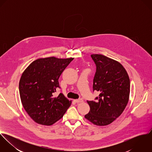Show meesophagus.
Segmentation results:
<instances>
[{
    "label": "esophagus",
    "mask_w": 152,
    "mask_h": 152,
    "mask_svg": "<svg viewBox=\"0 0 152 152\" xmlns=\"http://www.w3.org/2000/svg\"><path fill=\"white\" fill-rule=\"evenodd\" d=\"M74 101L77 103H80V102H83V99L80 98V99H75Z\"/></svg>",
    "instance_id": "esophagus-1"
}]
</instances>
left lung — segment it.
<instances>
[{
  "instance_id": "obj_1",
  "label": "left lung",
  "mask_w": 152,
  "mask_h": 152,
  "mask_svg": "<svg viewBox=\"0 0 152 152\" xmlns=\"http://www.w3.org/2000/svg\"><path fill=\"white\" fill-rule=\"evenodd\" d=\"M96 69L93 90L100 94L96 101H88L90 107L85 118L97 126L113 122L124 112L129 98L130 80L120 63L102 54H92Z\"/></svg>"
}]
</instances>
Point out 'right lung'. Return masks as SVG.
<instances>
[{"label": "right lung", "instance_id": "right-lung-1", "mask_svg": "<svg viewBox=\"0 0 152 152\" xmlns=\"http://www.w3.org/2000/svg\"><path fill=\"white\" fill-rule=\"evenodd\" d=\"M74 58H41L33 61L22 73L19 93L23 108L36 123L50 126L61 119L71 104L60 93L58 78Z\"/></svg>", "mask_w": 152, "mask_h": 152}]
</instances>
